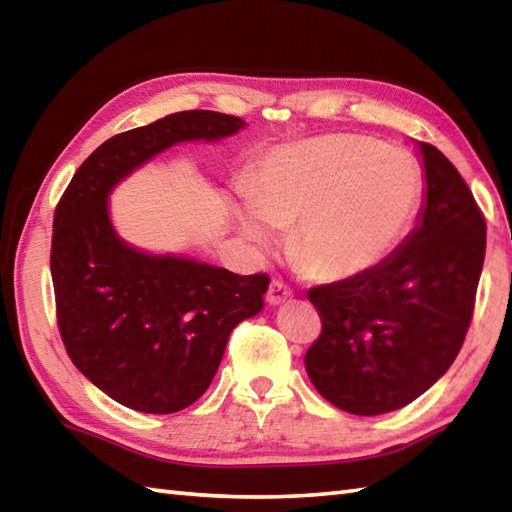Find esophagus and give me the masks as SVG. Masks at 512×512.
Wrapping results in <instances>:
<instances>
[{
  "instance_id": "obj_1",
  "label": "esophagus",
  "mask_w": 512,
  "mask_h": 512,
  "mask_svg": "<svg viewBox=\"0 0 512 512\" xmlns=\"http://www.w3.org/2000/svg\"><path fill=\"white\" fill-rule=\"evenodd\" d=\"M290 295H292V290L284 284V281L273 279L268 286V292H266V301L270 303V306H279V303L286 301Z\"/></svg>"
}]
</instances>
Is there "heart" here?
<instances>
[{
    "label": "heart",
    "instance_id": "1",
    "mask_svg": "<svg viewBox=\"0 0 512 512\" xmlns=\"http://www.w3.org/2000/svg\"><path fill=\"white\" fill-rule=\"evenodd\" d=\"M420 180L400 149L361 136H325L273 151L250 182L242 222L259 242L290 226L288 253L314 279L372 268L409 224Z\"/></svg>",
    "mask_w": 512,
    "mask_h": 512
}]
</instances>
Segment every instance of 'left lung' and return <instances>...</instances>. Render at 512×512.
Here are the masks:
<instances>
[{
  "label": "left lung",
  "mask_w": 512,
  "mask_h": 512,
  "mask_svg": "<svg viewBox=\"0 0 512 512\" xmlns=\"http://www.w3.org/2000/svg\"><path fill=\"white\" fill-rule=\"evenodd\" d=\"M427 204L407 242L383 262L308 292L321 334L306 352L319 394L378 416L422 396L462 350L486 253V220L438 147L420 143Z\"/></svg>",
  "instance_id": "left-lung-1"
}]
</instances>
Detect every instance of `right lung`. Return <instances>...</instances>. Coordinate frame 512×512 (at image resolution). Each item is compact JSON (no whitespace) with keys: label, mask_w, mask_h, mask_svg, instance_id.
Returning <instances> with one entry per match:
<instances>
[{"label":"right lung","mask_w":512,"mask_h":512,"mask_svg":"<svg viewBox=\"0 0 512 512\" xmlns=\"http://www.w3.org/2000/svg\"><path fill=\"white\" fill-rule=\"evenodd\" d=\"M239 127L237 116L189 110L116 134L76 169L54 209L50 273L65 352L129 409L176 413L193 405L235 325L262 310L270 277L140 253L116 237L107 193L162 149Z\"/></svg>","instance_id":"obj_1"}]
</instances>
